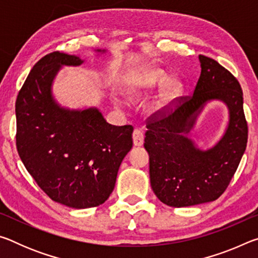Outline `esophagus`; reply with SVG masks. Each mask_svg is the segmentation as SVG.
I'll list each match as a JSON object with an SVG mask.
<instances>
[{"label":"esophagus","mask_w":258,"mask_h":258,"mask_svg":"<svg viewBox=\"0 0 258 258\" xmlns=\"http://www.w3.org/2000/svg\"><path fill=\"white\" fill-rule=\"evenodd\" d=\"M145 142V137L140 130H134L133 132V143L135 147H141Z\"/></svg>","instance_id":"1"}]
</instances>
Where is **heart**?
Instances as JSON below:
<instances>
[{
  "mask_svg": "<svg viewBox=\"0 0 258 258\" xmlns=\"http://www.w3.org/2000/svg\"><path fill=\"white\" fill-rule=\"evenodd\" d=\"M161 86L150 104L152 115H161L175 107L182 99L185 84L177 75L168 77V73L157 66H148L134 74L126 86V94L131 99L141 98Z\"/></svg>",
  "mask_w": 258,
  "mask_h": 258,
  "instance_id": "b5f03b06",
  "label": "heart"
}]
</instances>
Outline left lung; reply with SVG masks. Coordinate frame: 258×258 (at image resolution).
I'll return each mask as SVG.
<instances>
[{
	"label": "left lung",
	"mask_w": 258,
	"mask_h": 258,
	"mask_svg": "<svg viewBox=\"0 0 258 258\" xmlns=\"http://www.w3.org/2000/svg\"><path fill=\"white\" fill-rule=\"evenodd\" d=\"M202 74L194 95L164 118L147 125L150 184L161 203L187 207L216 200L228 187L246 150L248 127L239 82L217 61L199 55ZM228 108L229 120L220 140L202 150L188 138L208 103Z\"/></svg>",
	"instance_id": "left-lung-1"
}]
</instances>
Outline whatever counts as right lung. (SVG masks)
Here are the masks:
<instances>
[{"label": "right lung", "mask_w": 258, "mask_h": 258, "mask_svg": "<svg viewBox=\"0 0 258 258\" xmlns=\"http://www.w3.org/2000/svg\"><path fill=\"white\" fill-rule=\"evenodd\" d=\"M84 62L60 52L46 54L35 63L16 101L17 149L26 169L53 202L75 209L106 202L133 146L131 125L107 123L97 107L71 109L56 101V75Z\"/></svg>", "instance_id": "obj_1"}]
</instances>
